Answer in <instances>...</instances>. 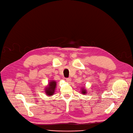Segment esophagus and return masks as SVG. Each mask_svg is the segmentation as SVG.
<instances>
[{"mask_svg": "<svg viewBox=\"0 0 133 133\" xmlns=\"http://www.w3.org/2000/svg\"><path fill=\"white\" fill-rule=\"evenodd\" d=\"M66 81L67 82H68V83H71V78H66Z\"/></svg>", "mask_w": 133, "mask_h": 133, "instance_id": "1", "label": "esophagus"}]
</instances>
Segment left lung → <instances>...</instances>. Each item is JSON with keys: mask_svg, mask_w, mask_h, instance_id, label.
I'll return each instance as SVG.
<instances>
[{"mask_svg": "<svg viewBox=\"0 0 133 133\" xmlns=\"http://www.w3.org/2000/svg\"><path fill=\"white\" fill-rule=\"evenodd\" d=\"M81 93L83 95L85 94H86L87 93V92H86V89H85V88H81Z\"/></svg>", "mask_w": 133, "mask_h": 133, "instance_id": "1", "label": "left lung"}]
</instances>
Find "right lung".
Here are the masks:
<instances>
[{"label": "right lung", "mask_w": 133, "mask_h": 133, "mask_svg": "<svg viewBox=\"0 0 133 133\" xmlns=\"http://www.w3.org/2000/svg\"><path fill=\"white\" fill-rule=\"evenodd\" d=\"M56 86H57V82L54 80H52L49 82L47 86L46 87L45 92L48 96H52L54 94Z\"/></svg>", "instance_id": "right-lung-1"}]
</instances>
